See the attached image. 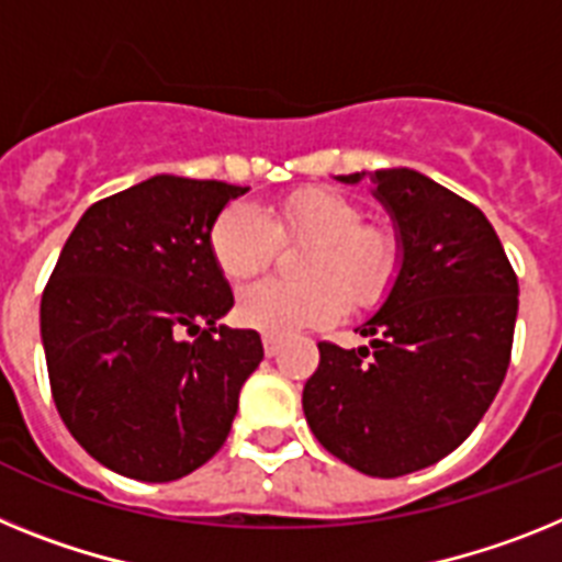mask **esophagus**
<instances>
[{"label":"esophagus","mask_w":562,"mask_h":562,"mask_svg":"<svg viewBox=\"0 0 562 562\" xmlns=\"http://www.w3.org/2000/svg\"><path fill=\"white\" fill-rule=\"evenodd\" d=\"M262 348H266V356H277L280 353V339H274V336H262Z\"/></svg>","instance_id":"obj_1"}]
</instances>
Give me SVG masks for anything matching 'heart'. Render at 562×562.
I'll return each mask as SVG.
<instances>
[{"mask_svg":"<svg viewBox=\"0 0 562 562\" xmlns=\"http://www.w3.org/2000/svg\"><path fill=\"white\" fill-rule=\"evenodd\" d=\"M280 243H308L294 262L300 280L254 282L237 296L243 325L268 336L330 325L345 305L350 311L382 305L402 266L396 234L364 223L359 203L328 189H300L262 212L232 203L209 232L214 262L232 282L266 271Z\"/></svg>","mask_w":562,"mask_h":562,"instance_id":"b5f03b06","label":"heart"}]
</instances>
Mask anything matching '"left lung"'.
I'll list each match as a JSON object with an SVG mask.
<instances>
[{"instance_id": "obj_1", "label": "left lung", "mask_w": 562, "mask_h": 562, "mask_svg": "<svg viewBox=\"0 0 562 562\" xmlns=\"http://www.w3.org/2000/svg\"><path fill=\"white\" fill-rule=\"evenodd\" d=\"M373 180L398 223L402 271L359 328L370 348L319 341L302 409L330 456L398 477L450 456L490 409L512 359L517 274L475 203L413 169Z\"/></svg>"}]
</instances>
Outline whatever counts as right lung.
<instances>
[{
	"label": "right lung",
	"mask_w": 562,
	"mask_h": 562,
	"mask_svg": "<svg viewBox=\"0 0 562 562\" xmlns=\"http://www.w3.org/2000/svg\"><path fill=\"white\" fill-rule=\"evenodd\" d=\"M246 192L155 175L92 203L58 254L42 294L53 402L70 436L119 475L178 481L228 438L262 341L217 325L234 294L209 232Z\"/></svg>",
	"instance_id": "obj_1"
}]
</instances>
